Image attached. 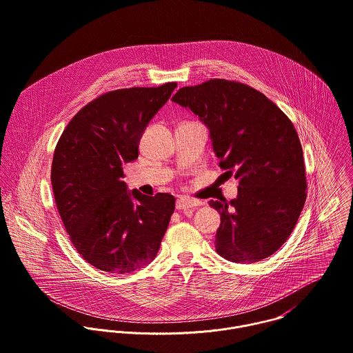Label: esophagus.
<instances>
[{
    "mask_svg": "<svg viewBox=\"0 0 353 353\" xmlns=\"http://www.w3.org/2000/svg\"><path fill=\"white\" fill-rule=\"evenodd\" d=\"M203 203L190 197H179L176 200V210H189V208H194L201 205Z\"/></svg>",
    "mask_w": 353,
    "mask_h": 353,
    "instance_id": "1",
    "label": "esophagus"
}]
</instances>
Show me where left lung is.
I'll use <instances>...</instances> for the list:
<instances>
[{
    "label": "left lung",
    "mask_w": 353,
    "mask_h": 353,
    "mask_svg": "<svg viewBox=\"0 0 353 353\" xmlns=\"http://www.w3.org/2000/svg\"><path fill=\"white\" fill-rule=\"evenodd\" d=\"M172 101L208 125L221 168L239 179L236 199L210 201L221 214L216 252L234 263L271 256L292 234L307 199L303 148L292 120L236 81L186 86Z\"/></svg>",
    "instance_id": "obj_1"
}]
</instances>
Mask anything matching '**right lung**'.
<instances>
[{
    "instance_id": "add662e5",
    "label": "right lung",
    "mask_w": 353,
    "mask_h": 353,
    "mask_svg": "<svg viewBox=\"0 0 353 353\" xmlns=\"http://www.w3.org/2000/svg\"><path fill=\"white\" fill-rule=\"evenodd\" d=\"M175 88L168 82L104 93L59 138L50 170L56 207L78 253L101 271L132 272L159 252L175 199L128 193L123 164L138 157L145 127Z\"/></svg>"
}]
</instances>
